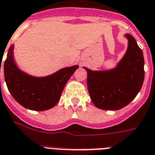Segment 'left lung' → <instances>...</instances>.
I'll use <instances>...</instances> for the list:
<instances>
[{
    "label": "left lung",
    "mask_w": 155,
    "mask_h": 155,
    "mask_svg": "<svg viewBox=\"0 0 155 155\" xmlns=\"http://www.w3.org/2000/svg\"><path fill=\"white\" fill-rule=\"evenodd\" d=\"M128 48L115 68L87 72V89L91 99L102 110H119L136 97L144 80V58L134 38L126 34Z\"/></svg>",
    "instance_id": "8db88e82"
}]
</instances>
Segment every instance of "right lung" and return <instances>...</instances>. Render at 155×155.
I'll list each match as a JSON object with an SVG mask.
<instances>
[{"label":"right lung","mask_w":155,"mask_h":155,"mask_svg":"<svg viewBox=\"0 0 155 155\" xmlns=\"http://www.w3.org/2000/svg\"><path fill=\"white\" fill-rule=\"evenodd\" d=\"M12 50L13 46H11L4 64L5 79L12 97L29 110H45L53 107L60 100L65 84L79 66L64 68L46 77H33L16 66Z\"/></svg>","instance_id":"add662e5"}]
</instances>
